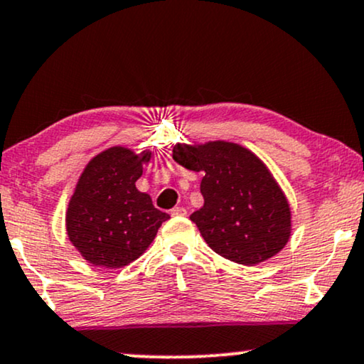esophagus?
I'll list each match as a JSON object with an SVG mask.
<instances>
[{
	"instance_id": "obj_1",
	"label": "esophagus",
	"mask_w": 364,
	"mask_h": 364,
	"mask_svg": "<svg viewBox=\"0 0 364 364\" xmlns=\"http://www.w3.org/2000/svg\"><path fill=\"white\" fill-rule=\"evenodd\" d=\"M170 214H172V216H186L187 210H186V208H181V205H178V208H173L172 210H170Z\"/></svg>"
}]
</instances>
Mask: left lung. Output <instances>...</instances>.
<instances>
[{
    "label": "left lung",
    "instance_id": "obj_1",
    "mask_svg": "<svg viewBox=\"0 0 364 364\" xmlns=\"http://www.w3.org/2000/svg\"><path fill=\"white\" fill-rule=\"evenodd\" d=\"M173 160L204 172V205L191 219L210 248L240 264L272 258L290 236V208L263 161L236 143L177 145Z\"/></svg>",
    "mask_w": 364,
    "mask_h": 364
}]
</instances>
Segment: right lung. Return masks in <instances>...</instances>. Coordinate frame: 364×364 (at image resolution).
I'll return each instance as SVG.
<instances>
[{
    "mask_svg": "<svg viewBox=\"0 0 364 364\" xmlns=\"http://www.w3.org/2000/svg\"><path fill=\"white\" fill-rule=\"evenodd\" d=\"M150 154L136 156L114 146L89 161L67 209V235L89 263L119 268L132 263L150 246L170 219L136 189L141 164Z\"/></svg>",
    "mask_w": 364,
    "mask_h": 364,
    "instance_id": "1",
    "label": "right lung"
}]
</instances>
